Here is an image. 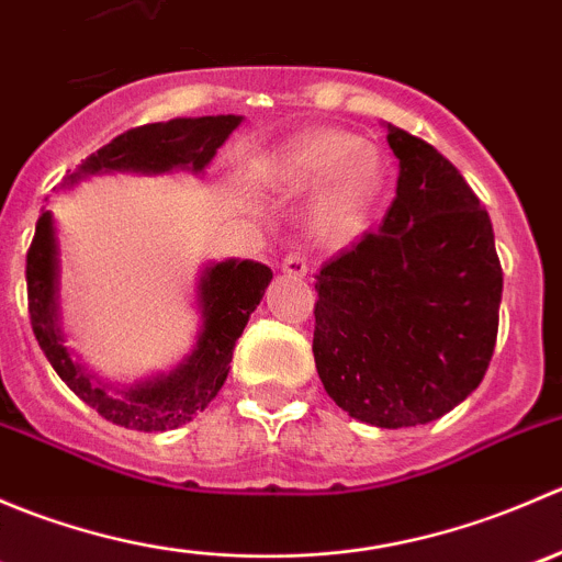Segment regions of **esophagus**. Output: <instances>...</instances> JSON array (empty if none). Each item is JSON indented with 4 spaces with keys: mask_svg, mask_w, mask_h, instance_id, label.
Instances as JSON below:
<instances>
[{
    "mask_svg": "<svg viewBox=\"0 0 562 562\" xmlns=\"http://www.w3.org/2000/svg\"><path fill=\"white\" fill-rule=\"evenodd\" d=\"M280 269H282V274H288V277H307L310 266H307V258H304V255L293 252L282 260Z\"/></svg>",
    "mask_w": 562,
    "mask_h": 562,
    "instance_id": "esophagus-1",
    "label": "esophagus"
}]
</instances>
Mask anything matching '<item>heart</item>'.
I'll return each instance as SVG.
<instances>
[{
    "instance_id": "b5f03b06",
    "label": "heart",
    "mask_w": 562,
    "mask_h": 562,
    "mask_svg": "<svg viewBox=\"0 0 562 562\" xmlns=\"http://www.w3.org/2000/svg\"><path fill=\"white\" fill-rule=\"evenodd\" d=\"M282 192H310L304 225L321 245H350L370 231L389 184L386 151L337 127L293 135L266 160Z\"/></svg>"
}]
</instances>
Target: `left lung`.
<instances>
[{"mask_svg":"<svg viewBox=\"0 0 562 562\" xmlns=\"http://www.w3.org/2000/svg\"><path fill=\"white\" fill-rule=\"evenodd\" d=\"M396 198L378 231L315 277L317 375L348 416L381 429L454 411L490 367L503 271L490 214L435 146L394 124Z\"/></svg>","mask_w":562,"mask_h":562,"instance_id":"left-lung-1","label":"left lung"}]
</instances>
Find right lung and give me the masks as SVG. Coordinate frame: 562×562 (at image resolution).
Listing matches in <instances>:
<instances>
[{
  "label": "right lung",
  "instance_id": "right-lung-1",
  "mask_svg": "<svg viewBox=\"0 0 562 562\" xmlns=\"http://www.w3.org/2000/svg\"><path fill=\"white\" fill-rule=\"evenodd\" d=\"M245 116H179L171 122L144 124L116 135L111 144L89 155L59 190H72L78 181L103 173H173L203 176L220 146L231 138ZM271 269L258 260H209L201 266L192 288L198 313V334L190 353L171 370L151 372L133 383H111L94 375L81 356L67 345L70 331L61 313V245L50 209H43L26 255V288L35 337L56 375L89 407L119 427L138 432H166L192 422L206 411L231 372L236 339L249 315L263 299Z\"/></svg>",
  "mask_w": 562,
  "mask_h": 562
}]
</instances>
